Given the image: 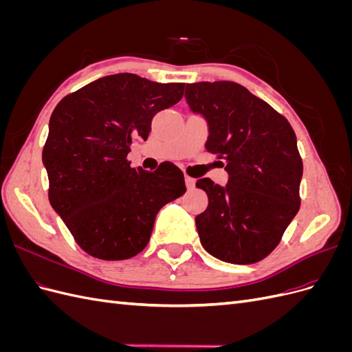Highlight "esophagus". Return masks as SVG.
I'll return each instance as SVG.
<instances>
[{"instance_id":"1","label":"esophagus","mask_w":352,"mask_h":352,"mask_svg":"<svg viewBox=\"0 0 352 352\" xmlns=\"http://www.w3.org/2000/svg\"><path fill=\"white\" fill-rule=\"evenodd\" d=\"M185 184L188 189H194L195 188V179L190 177V176H185Z\"/></svg>"}]
</instances>
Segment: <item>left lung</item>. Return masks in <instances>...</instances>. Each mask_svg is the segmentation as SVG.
I'll return each instance as SVG.
<instances>
[{"label":"left lung","instance_id":"8db88e82","mask_svg":"<svg viewBox=\"0 0 352 352\" xmlns=\"http://www.w3.org/2000/svg\"><path fill=\"white\" fill-rule=\"evenodd\" d=\"M185 98L207 119V151L229 173L225 188L208 177L197 182L208 195L195 217L202 247L232 264L261 261L301 206L302 160L292 126L235 82L186 83Z\"/></svg>","mask_w":352,"mask_h":352}]
</instances>
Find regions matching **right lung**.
<instances>
[{
    "label": "right lung",
    "instance_id": "1",
    "mask_svg": "<svg viewBox=\"0 0 352 352\" xmlns=\"http://www.w3.org/2000/svg\"><path fill=\"white\" fill-rule=\"evenodd\" d=\"M184 89L185 83L119 73L66 95L52 111L42 150L48 199L92 257H135L150 241L160 208L186 192L175 164L146 172L127 162L132 141H145L153 117L179 102Z\"/></svg>",
    "mask_w": 352,
    "mask_h": 352
}]
</instances>
